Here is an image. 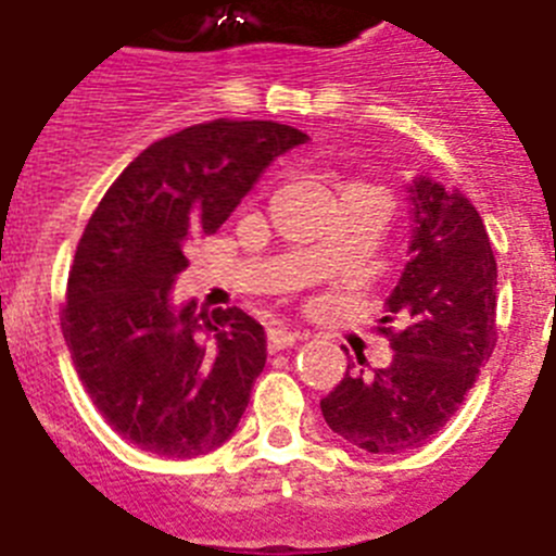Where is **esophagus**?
Returning a JSON list of instances; mask_svg holds the SVG:
<instances>
[{"instance_id":"obj_1","label":"esophagus","mask_w":556,"mask_h":556,"mask_svg":"<svg viewBox=\"0 0 556 556\" xmlns=\"http://www.w3.org/2000/svg\"><path fill=\"white\" fill-rule=\"evenodd\" d=\"M299 338H302V332H296V329L271 327L268 329V349H274V352H279V349H290Z\"/></svg>"}]
</instances>
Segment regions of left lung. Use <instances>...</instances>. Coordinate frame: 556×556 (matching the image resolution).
<instances>
[{"label":"left lung","mask_w":556,"mask_h":556,"mask_svg":"<svg viewBox=\"0 0 556 556\" xmlns=\"http://www.w3.org/2000/svg\"><path fill=\"white\" fill-rule=\"evenodd\" d=\"M407 197V266L379 318L402 327H382L393 359L346 368L321 399L329 429L371 454L424 446L452 421L496 349V257L477 207L424 172Z\"/></svg>","instance_id":"8db88e82"}]
</instances>
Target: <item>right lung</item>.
<instances>
[{
	"label": "right lung",
	"instance_id": "1",
	"mask_svg": "<svg viewBox=\"0 0 556 556\" xmlns=\"http://www.w3.org/2000/svg\"><path fill=\"white\" fill-rule=\"evenodd\" d=\"M307 135L277 122L197 124L154 141L110 185L79 238L63 338L93 407L160 457L232 438L266 365V329L243 309L174 307L185 241L213 235L279 154Z\"/></svg>",
	"mask_w": 556,
	"mask_h": 556
}]
</instances>
